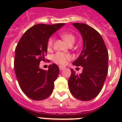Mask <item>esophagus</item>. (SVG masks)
<instances>
[{
	"label": "esophagus",
	"instance_id": "34e87169",
	"mask_svg": "<svg viewBox=\"0 0 122 122\" xmlns=\"http://www.w3.org/2000/svg\"><path fill=\"white\" fill-rule=\"evenodd\" d=\"M59 70H63V69H65V67L62 66H59Z\"/></svg>",
	"mask_w": 122,
	"mask_h": 122
}]
</instances>
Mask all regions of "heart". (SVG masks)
<instances>
[{
  "mask_svg": "<svg viewBox=\"0 0 122 122\" xmlns=\"http://www.w3.org/2000/svg\"><path fill=\"white\" fill-rule=\"evenodd\" d=\"M61 37L65 40L69 45H73L75 42L76 41V37L73 34L71 33H60ZM54 38L53 37H50L47 41V49L50 50L53 46ZM71 56L68 54H65L63 52H57L52 57V59L54 63L60 65H65L68 63L69 60H70Z\"/></svg>",
  "mask_w": 122,
  "mask_h": 122,
  "instance_id": "b5f03b06",
  "label": "heart"
}]
</instances>
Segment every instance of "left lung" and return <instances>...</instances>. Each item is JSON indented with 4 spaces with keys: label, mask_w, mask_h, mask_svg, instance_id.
Instances as JSON below:
<instances>
[{
    "label": "left lung",
    "mask_w": 122,
    "mask_h": 122,
    "mask_svg": "<svg viewBox=\"0 0 122 122\" xmlns=\"http://www.w3.org/2000/svg\"><path fill=\"white\" fill-rule=\"evenodd\" d=\"M83 38V47L78 57L73 63L83 67L80 74L71 69L68 86L71 94L81 101L92 99L99 94L108 70V52L101 35L85 23H75Z\"/></svg>",
    "instance_id": "left-lung-1"
}]
</instances>
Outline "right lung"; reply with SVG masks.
Returning <instances> with one entry per match:
<instances>
[{"label": "right lung", "instance_id": "obj_1", "mask_svg": "<svg viewBox=\"0 0 122 122\" xmlns=\"http://www.w3.org/2000/svg\"><path fill=\"white\" fill-rule=\"evenodd\" d=\"M65 25H35L24 33L16 46L14 62L16 78L24 94L33 100L45 99L53 91L59 67L56 64L50 65L46 71L39 65L47 52L50 37Z\"/></svg>", "mask_w": 122, "mask_h": 122}]
</instances>
